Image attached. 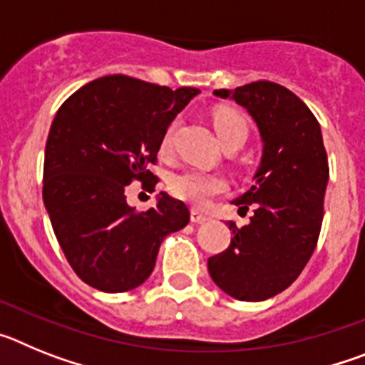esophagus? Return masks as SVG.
Segmentation results:
<instances>
[{
  "label": "esophagus",
  "mask_w": 365,
  "mask_h": 365,
  "mask_svg": "<svg viewBox=\"0 0 365 365\" xmlns=\"http://www.w3.org/2000/svg\"><path fill=\"white\" fill-rule=\"evenodd\" d=\"M190 219H192V222H205V221H208V215L206 214H201V212H197V210H192V214H190Z\"/></svg>",
  "instance_id": "obj_1"
}]
</instances>
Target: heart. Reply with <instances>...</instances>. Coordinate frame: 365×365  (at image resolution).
<instances>
[{
  "label": "heart",
  "instance_id": "b5f03b06",
  "mask_svg": "<svg viewBox=\"0 0 365 365\" xmlns=\"http://www.w3.org/2000/svg\"><path fill=\"white\" fill-rule=\"evenodd\" d=\"M214 128L221 144L228 143L230 138L237 137V135L248 133L245 118L240 113L230 111V109H219L215 113ZM172 133L173 125H170V130L166 131L163 138L164 150H168L172 144ZM225 188H227V182L222 177L215 175V173L201 172V170H186V172L173 175L170 180V190H172L173 195L180 201L195 206V208H202V206L208 205L215 195L225 192Z\"/></svg>",
  "mask_w": 365,
  "mask_h": 365
}]
</instances>
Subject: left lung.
Returning a JSON list of instances; mask_svg holds the SVG:
<instances>
[{
	"mask_svg": "<svg viewBox=\"0 0 365 365\" xmlns=\"http://www.w3.org/2000/svg\"><path fill=\"white\" fill-rule=\"evenodd\" d=\"M247 109L259 131L261 159L250 190L232 205L254 215L208 259L215 285L241 302H263L291 285L314 252L329 180L320 124L302 100L279 83L257 80L214 91Z\"/></svg>",
	"mask_w": 365,
	"mask_h": 365,
	"instance_id": "left-lung-1",
	"label": "left lung"
}]
</instances>
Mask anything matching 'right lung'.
Masks as SVG:
<instances>
[{"mask_svg": "<svg viewBox=\"0 0 365 365\" xmlns=\"http://www.w3.org/2000/svg\"><path fill=\"white\" fill-rule=\"evenodd\" d=\"M109 74L80 87L58 109L45 146L43 202L69 265L87 285L125 292L153 272L168 234L185 228L190 212L166 192L137 212L125 186L143 180L157 160L168 125L199 95Z\"/></svg>", "mask_w": 365, "mask_h": 365, "instance_id": "obj_1", "label": "right lung"}]
</instances>
